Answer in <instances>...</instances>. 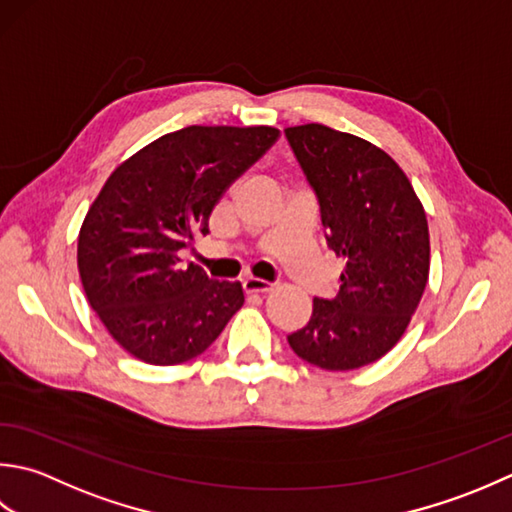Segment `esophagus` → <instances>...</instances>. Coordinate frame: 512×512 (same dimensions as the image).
Returning a JSON list of instances; mask_svg holds the SVG:
<instances>
[{"label": "esophagus", "mask_w": 512, "mask_h": 512, "mask_svg": "<svg viewBox=\"0 0 512 512\" xmlns=\"http://www.w3.org/2000/svg\"><path fill=\"white\" fill-rule=\"evenodd\" d=\"M271 283H267V280H260V278H245L243 280V291L245 294H265V291H269Z\"/></svg>", "instance_id": "1"}]
</instances>
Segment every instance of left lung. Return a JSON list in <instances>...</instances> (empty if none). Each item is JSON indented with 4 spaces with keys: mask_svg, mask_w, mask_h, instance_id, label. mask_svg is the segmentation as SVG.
Listing matches in <instances>:
<instances>
[{
    "mask_svg": "<svg viewBox=\"0 0 512 512\" xmlns=\"http://www.w3.org/2000/svg\"><path fill=\"white\" fill-rule=\"evenodd\" d=\"M285 134L318 196L327 245L344 260L336 298H314L289 347L327 371L367 367L398 344L422 300L431 265L424 207L400 165L356 134L322 123Z\"/></svg>",
    "mask_w": 512,
    "mask_h": 512,
    "instance_id": "left-lung-1",
    "label": "left lung"
}]
</instances>
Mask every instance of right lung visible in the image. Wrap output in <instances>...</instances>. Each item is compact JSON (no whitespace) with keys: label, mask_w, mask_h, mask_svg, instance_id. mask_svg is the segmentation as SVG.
<instances>
[{"label":"right lung","mask_w":512,"mask_h":512,"mask_svg":"<svg viewBox=\"0 0 512 512\" xmlns=\"http://www.w3.org/2000/svg\"><path fill=\"white\" fill-rule=\"evenodd\" d=\"M278 137L269 125H187L108 176L83 218L77 265L90 307L130 356L192 360L243 307L241 283H216L179 252L210 234L214 205Z\"/></svg>","instance_id":"right-lung-1"}]
</instances>
